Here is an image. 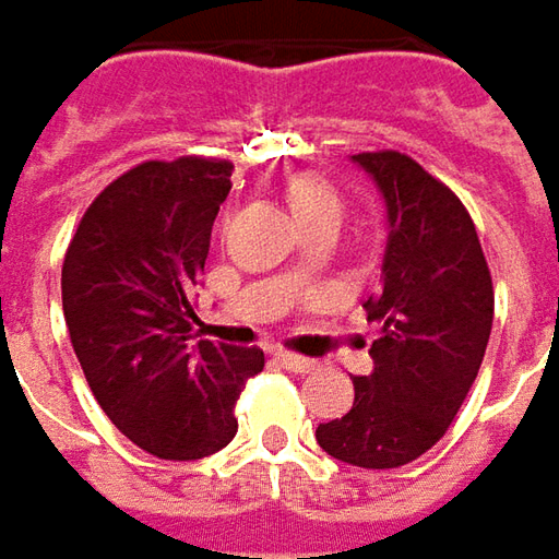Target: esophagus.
I'll return each mask as SVG.
<instances>
[{"mask_svg": "<svg viewBox=\"0 0 559 559\" xmlns=\"http://www.w3.org/2000/svg\"><path fill=\"white\" fill-rule=\"evenodd\" d=\"M275 361H278L281 368L297 371V374H309V371H316V361L306 356H297V353H275Z\"/></svg>", "mask_w": 559, "mask_h": 559, "instance_id": "1", "label": "esophagus"}]
</instances>
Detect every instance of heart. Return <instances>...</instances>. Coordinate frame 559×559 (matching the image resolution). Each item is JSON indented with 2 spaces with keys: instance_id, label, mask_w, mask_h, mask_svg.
Here are the masks:
<instances>
[{
  "instance_id": "1",
  "label": "heart",
  "mask_w": 559,
  "mask_h": 559,
  "mask_svg": "<svg viewBox=\"0 0 559 559\" xmlns=\"http://www.w3.org/2000/svg\"><path fill=\"white\" fill-rule=\"evenodd\" d=\"M287 201H290L294 213H297L302 222H312L316 216L340 213V210H343L337 188L328 182L324 176H318V173H297V176L287 182Z\"/></svg>"
}]
</instances>
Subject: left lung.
<instances>
[{"label": "left lung", "instance_id": "8db88e82", "mask_svg": "<svg viewBox=\"0 0 559 559\" xmlns=\"http://www.w3.org/2000/svg\"><path fill=\"white\" fill-rule=\"evenodd\" d=\"M386 201L380 290L365 299L380 324L374 371L353 377V408L318 424V445L365 471L412 464L445 436L486 356L495 290L467 206L399 151L353 154Z\"/></svg>", "mask_w": 559, "mask_h": 559}]
</instances>
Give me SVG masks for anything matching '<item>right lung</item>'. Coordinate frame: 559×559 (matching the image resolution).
I'll return each instance as SVG.
<instances>
[{
  "instance_id": "add662e5",
  "label": "right lung",
  "mask_w": 559,
  "mask_h": 559,
  "mask_svg": "<svg viewBox=\"0 0 559 559\" xmlns=\"http://www.w3.org/2000/svg\"><path fill=\"white\" fill-rule=\"evenodd\" d=\"M231 169L194 154L126 169L64 253V321L88 390L129 442L166 461L225 449L243 383L265 365L257 346L191 343V297Z\"/></svg>"
}]
</instances>
